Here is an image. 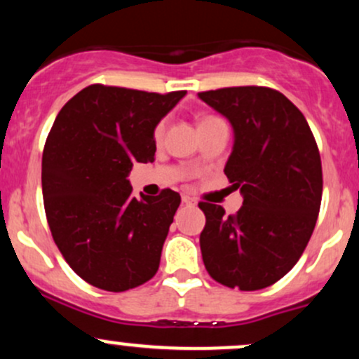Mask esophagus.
Wrapping results in <instances>:
<instances>
[{
  "label": "esophagus",
  "mask_w": 359,
  "mask_h": 359,
  "mask_svg": "<svg viewBox=\"0 0 359 359\" xmlns=\"http://www.w3.org/2000/svg\"><path fill=\"white\" fill-rule=\"evenodd\" d=\"M182 203L187 204V205H194V204H196V201H194L191 196H182Z\"/></svg>",
  "instance_id": "1"
}]
</instances>
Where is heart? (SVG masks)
I'll list each match as a JSON object with an SVG mask.
<instances>
[{
    "label": "heart",
    "instance_id": "b5f03b06",
    "mask_svg": "<svg viewBox=\"0 0 359 359\" xmlns=\"http://www.w3.org/2000/svg\"><path fill=\"white\" fill-rule=\"evenodd\" d=\"M208 119H212V116H208V118H204L203 121H208ZM203 121H201V123H203ZM163 131H165V123H163V121H160L158 125L155 126V131H154V137H155L156 142H160V140H162V137H163Z\"/></svg>",
    "mask_w": 359,
    "mask_h": 359
}]
</instances>
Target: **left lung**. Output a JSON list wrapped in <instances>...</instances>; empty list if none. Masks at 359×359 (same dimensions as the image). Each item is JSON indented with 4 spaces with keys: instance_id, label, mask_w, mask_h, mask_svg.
<instances>
[{
    "instance_id": "obj_1",
    "label": "left lung",
    "mask_w": 359,
    "mask_h": 359,
    "mask_svg": "<svg viewBox=\"0 0 359 359\" xmlns=\"http://www.w3.org/2000/svg\"><path fill=\"white\" fill-rule=\"evenodd\" d=\"M199 97L231 123L233 151L224 174L243 205L205 216L201 251L208 273L229 288L259 290L292 270L316 228L323 199L319 148L297 106L262 86L222 88Z\"/></svg>"
}]
</instances>
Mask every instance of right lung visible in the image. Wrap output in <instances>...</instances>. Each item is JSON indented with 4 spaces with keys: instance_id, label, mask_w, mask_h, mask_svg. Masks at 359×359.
Wrapping results in <instances>:
<instances>
[{
    "instance_id": "right-lung-1",
    "label": "right lung",
    "mask_w": 359,
    "mask_h": 359,
    "mask_svg": "<svg viewBox=\"0 0 359 359\" xmlns=\"http://www.w3.org/2000/svg\"><path fill=\"white\" fill-rule=\"evenodd\" d=\"M185 90L93 84L57 114L42 156L43 205L69 266L90 285L125 292L156 273L179 192L131 196L133 163L155 160L154 131Z\"/></svg>"
}]
</instances>
